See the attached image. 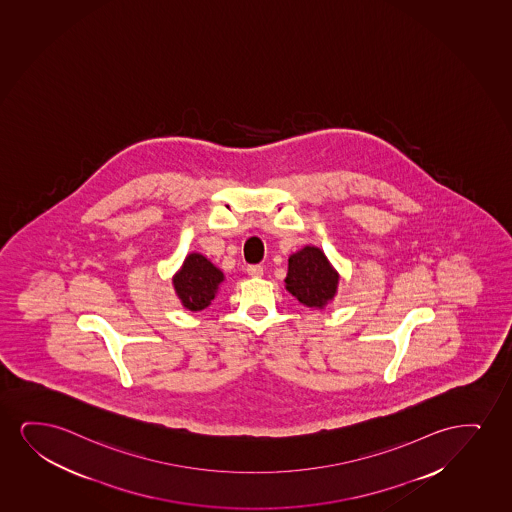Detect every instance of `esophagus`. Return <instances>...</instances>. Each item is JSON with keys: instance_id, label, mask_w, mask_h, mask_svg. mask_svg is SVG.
Instances as JSON below:
<instances>
[{"instance_id": "obj_1", "label": "esophagus", "mask_w": 512, "mask_h": 512, "mask_svg": "<svg viewBox=\"0 0 512 512\" xmlns=\"http://www.w3.org/2000/svg\"><path fill=\"white\" fill-rule=\"evenodd\" d=\"M246 273L250 274L252 278H260V276H264V267L248 266V269H246Z\"/></svg>"}]
</instances>
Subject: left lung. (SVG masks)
<instances>
[{"label": "left lung", "mask_w": 512, "mask_h": 512, "mask_svg": "<svg viewBox=\"0 0 512 512\" xmlns=\"http://www.w3.org/2000/svg\"><path fill=\"white\" fill-rule=\"evenodd\" d=\"M285 283L286 290L300 304L323 309L337 293L339 273L319 248L304 246L299 252L290 255Z\"/></svg>", "instance_id": "1"}]
</instances>
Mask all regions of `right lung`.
Listing matches in <instances>:
<instances>
[{
    "label": "right lung",
    "instance_id": "right-lung-1",
    "mask_svg": "<svg viewBox=\"0 0 512 512\" xmlns=\"http://www.w3.org/2000/svg\"><path fill=\"white\" fill-rule=\"evenodd\" d=\"M224 274L201 253H189L179 273L173 276V288L182 306L189 311H203L212 304Z\"/></svg>",
    "mask_w": 512,
    "mask_h": 512
}]
</instances>
